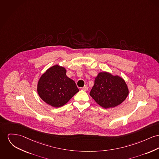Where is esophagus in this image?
Returning a JSON list of instances; mask_svg holds the SVG:
<instances>
[{"instance_id":"obj_1","label":"esophagus","mask_w":159,"mask_h":159,"mask_svg":"<svg viewBox=\"0 0 159 159\" xmlns=\"http://www.w3.org/2000/svg\"><path fill=\"white\" fill-rule=\"evenodd\" d=\"M82 89H83L84 91H87V90H88V87H87V85H84V86L82 88Z\"/></svg>"}]
</instances>
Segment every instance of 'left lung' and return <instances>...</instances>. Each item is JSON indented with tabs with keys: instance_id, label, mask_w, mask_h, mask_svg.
Instances as JSON below:
<instances>
[{
	"instance_id": "obj_1",
	"label": "left lung",
	"mask_w": 159,
	"mask_h": 159,
	"mask_svg": "<svg viewBox=\"0 0 159 159\" xmlns=\"http://www.w3.org/2000/svg\"><path fill=\"white\" fill-rule=\"evenodd\" d=\"M128 94L129 89L125 80L108 72H101L98 74L90 92V95L96 102L106 109L120 105Z\"/></svg>"
}]
</instances>
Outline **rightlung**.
<instances>
[{
  "label": "right lung",
  "instance_id": "1",
  "mask_svg": "<svg viewBox=\"0 0 159 159\" xmlns=\"http://www.w3.org/2000/svg\"><path fill=\"white\" fill-rule=\"evenodd\" d=\"M66 72L64 67L55 64L39 78L37 91L47 104L55 108L62 107L79 92L74 81L67 77Z\"/></svg>",
  "mask_w": 159,
  "mask_h": 159
}]
</instances>
